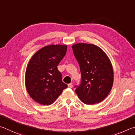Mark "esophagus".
Here are the masks:
<instances>
[{
    "mask_svg": "<svg viewBox=\"0 0 135 135\" xmlns=\"http://www.w3.org/2000/svg\"><path fill=\"white\" fill-rule=\"evenodd\" d=\"M68 87H69V88H72V87H73V85H72V84H68Z\"/></svg>",
    "mask_w": 135,
    "mask_h": 135,
    "instance_id": "1",
    "label": "esophagus"
}]
</instances>
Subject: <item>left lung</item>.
I'll return each mask as SVG.
<instances>
[{
	"instance_id": "8db88e82",
	"label": "left lung",
	"mask_w": 135,
	"mask_h": 135,
	"mask_svg": "<svg viewBox=\"0 0 135 135\" xmlns=\"http://www.w3.org/2000/svg\"><path fill=\"white\" fill-rule=\"evenodd\" d=\"M72 50L81 73V84L75 93L85 104L101 102L112 90L114 81L110 59L94 44L77 43L73 45Z\"/></svg>"
}]
</instances>
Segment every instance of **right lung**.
Here are the masks:
<instances>
[{
	"instance_id": "add662e5",
	"label": "right lung",
	"mask_w": 135,
	"mask_h": 135,
	"mask_svg": "<svg viewBox=\"0 0 135 135\" xmlns=\"http://www.w3.org/2000/svg\"><path fill=\"white\" fill-rule=\"evenodd\" d=\"M67 48V45H49L31 58L26 69L25 83L28 94L35 102L50 105L68 87L57 69Z\"/></svg>"
}]
</instances>
